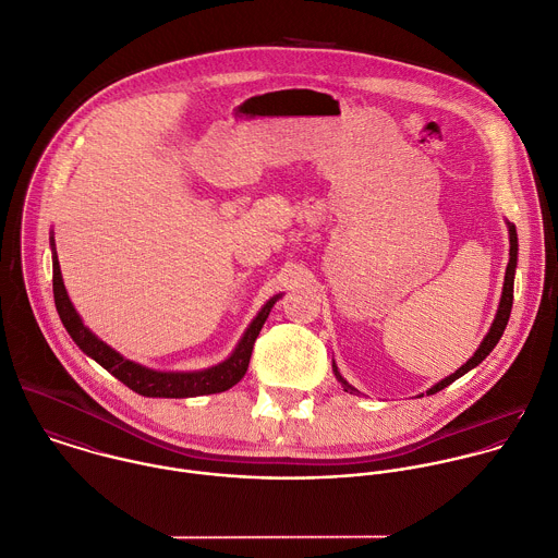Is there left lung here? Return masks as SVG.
I'll use <instances>...</instances> for the list:
<instances>
[{
    "instance_id": "1",
    "label": "left lung",
    "mask_w": 558,
    "mask_h": 558,
    "mask_svg": "<svg viewBox=\"0 0 558 558\" xmlns=\"http://www.w3.org/2000/svg\"><path fill=\"white\" fill-rule=\"evenodd\" d=\"M509 239H511V252H509L511 258H509V265H507V276H505V289H502L500 308H498V315H496V319H494V326H492L489 335L483 339V343H481V348L476 350V354H474L461 369H457L452 376H448L446 380H441L439 385H435L430 391H426L428 396H433V393L446 389V387L452 385L457 378H461L463 374H468L470 369H474L478 363H483V361L489 356V352L498 345L500 337L505 335V328H507V324H509L511 308H513V278H515V267H518V232H515V226H511V223H509ZM332 369H335L337 380L343 385V389L350 391V393H356V389L343 380V376L339 374L337 365H332Z\"/></svg>"
}]
</instances>
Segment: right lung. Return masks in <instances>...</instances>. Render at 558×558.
<instances>
[{
  "label": "right lung",
  "instance_id": "add662e5",
  "mask_svg": "<svg viewBox=\"0 0 558 558\" xmlns=\"http://www.w3.org/2000/svg\"><path fill=\"white\" fill-rule=\"evenodd\" d=\"M51 245H53V241H51ZM278 298L280 295L271 298L260 308V313L250 324V328L245 330L243 339L239 341L236 350L232 352V356L228 361H223L221 365L204 369V372H189V374L154 372V369H145V367L123 359L112 348H108L104 341H99L82 324L80 315L75 313L71 300H69V295L64 291L58 256L53 254V302H56V311L60 315L62 326L66 328V332L71 335L75 345L86 356L97 361L106 372H110L128 389L136 391L138 396H145V398H195V396L221 393V391H228L230 387H234L245 376V372H247L254 341H256V337H258V332H260L265 319L269 317V311H271V306L276 304Z\"/></svg>",
  "mask_w": 558,
  "mask_h": 558
}]
</instances>
